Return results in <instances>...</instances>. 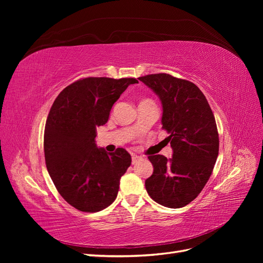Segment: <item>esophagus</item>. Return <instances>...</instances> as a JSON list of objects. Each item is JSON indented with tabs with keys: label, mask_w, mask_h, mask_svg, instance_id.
I'll use <instances>...</instances> for the list:
<instances>
[{
	"label": "esophagus",
	"mask_w": 263,
	"mask_h": 263,
	"mask_svg": "<svg viewBox=\"0 0 263 263\" xmlns=\"http://www.w3.org/2000/svg\"><path fill=\"white\" fill-rule=\"evenodd\" d=\"M141 157L140 156H137V155H132V163L133 164H135V163H137L138 161H140L141 160Z\"/></svg>",
	"instance_id": "1"
}]
</instances>
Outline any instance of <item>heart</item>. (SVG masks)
Returning <instances> with one entry per match:
<instances>
[{
    "label": "heart",
    "instance_id": "1",
    "mask_svg": "<svg viewBox=\"0 0 263 263\" xmlns=\"http://www.w3.org/2000/svg\"><path fill=\"white\" fill-rule=\"evenodd\" d=\"M147 101H150V100H144V101H141V102H147Z\"/></svg>",
    "mask_w": 263,
    "mask_h": 263
}]
</instances>
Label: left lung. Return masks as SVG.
Listing matches in <instances>:
<instances>
[{
	"instance_id": "1",
	"label": "left lung",
	"mask_w": 263,
	"mask_h": 263,
	"mask_svg": "<svg viewBox=\"0 0 263 263\" xmlns=\"http://www.w3.org/2000/svg\"><path fill=\"white\" fill-rule=\"evenodd\" d=\"M162 104V128L168 132L173 156H149L154 173L145 182L155 202L180 209L201 193L218 156L216 122L205 95L187 80L166 73L140 77Z\"/></svg>"
}]
</instances>
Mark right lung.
Returning <instances> with one entry per match:
<instances>
[{"label":"right lung","instance_id":"right-lung-1","mask_svg":"<svg viewBox=\"0 0 263 263\" xmlns=\"http://www.w3.org/2000/svg\"><path fill=\"white\" fill-rule=\"evenodd\" d=\"M134 78H84L63 89L47 118L44 151L47 170L59 194L74 209L95 213L112 204L119 180L132 163L124 148L106 153L95 144L97 127Z\"/></svg>","mask_w":263,"mask_h":263}]
</instances>
